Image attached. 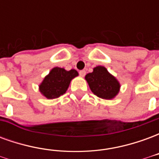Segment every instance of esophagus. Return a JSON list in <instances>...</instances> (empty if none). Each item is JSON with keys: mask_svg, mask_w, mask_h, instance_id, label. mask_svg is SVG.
<instances>
[{"mask_svg": "<svg viewBox=\"0 0 159 159\" xmlns=\"http://www.w3.org/2000/svg\"><path fill=\"white\" fill-rule=\"evenodd\" d=\"M85 74H86V71H85L84 70H80L79 71V75L81 76H85Z\"/></svg>", "mask_w": 159, "mask_h": 159, "instance_id": "esophagus-1", "label": "esophagus"}]
</instances>
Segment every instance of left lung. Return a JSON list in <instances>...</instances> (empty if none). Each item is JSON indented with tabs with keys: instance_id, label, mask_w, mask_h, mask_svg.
I'll return each instance as SVG.
<instances>
[{
	"instance_id": "left-lung-1",
	"label": "left lung",
	"mask_w": 159,
	"mask_h": 159,
	"mask_svg": "<svg viewBox=\"0 0 159 159\" xmlns=\"http://www.w3.org/2000/svg\"><path fill=\"white\" fill-rule=\"evenodd\" d=\"M85 79L91 91L95 95L105 100H111L119 91L120 84L104 66H97L93 71L87 74Z\"/></svg>"
}]
</instances>
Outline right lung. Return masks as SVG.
Segmentation results:
<instances>
[{"instance_id": "obj_1", "label": "right lung", "mask_w": 159, "mask_h": 159, "mask_svg": "<svg viewBox=\"0 0 159 159\" xmlns=\"http://www.w3.org/2000/svg\"><path fill=\"white\" fill-rule=\"evenodd\" d=\"M78 76L76 70H66L55 67L49 72L40 85L41 93L48 99H54L66 93L71 79Z\"/></svg>"}]
</instances>
